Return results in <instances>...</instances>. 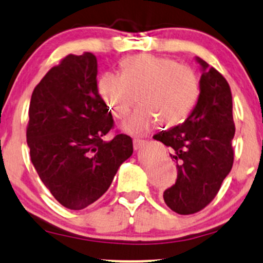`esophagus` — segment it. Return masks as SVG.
<instances>
[{
	"mask_svg": "<svg viewBox=\"0 0 263 263\" xmlns=\"http://www.w3.org/2000/svg\"><path fill=\"white\" fill-rule=\"evenodd\" d=\"M145 145V140H140V139H134L133 140V147L134 150H139V148L142 147Z\"/></svg>",
	"mask_w": 263,
	"mask_h": 263,
	"instance_id": "34e87169",
	"label": "esophagus"
}]
</instances>
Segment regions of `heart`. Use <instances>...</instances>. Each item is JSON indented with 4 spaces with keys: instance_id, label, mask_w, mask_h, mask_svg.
I'll return each instance as SVG.
<instances>
[{
    "instance_id": "obj_1",
    "label": "heart",
    "mask_w": 263,
    "mask_h": 263,
    "mask_svg": "<svg viewBox=\"0 0 263 263\" xmlns=\"http://www.w3.org/2000/svg\"><path fill=\"white\" fill-rule=\"evenodd\" d=\"M121 67L123 77L103 74L97 87L117 119L126 118L135 100L140 105L125 122L126 133L142 135L156 123L170 128L185 119L199 95L193 68L154 54L128 57Z\"/></svg>"
}]
</instances>
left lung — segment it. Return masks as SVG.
I'll return each instance as SVG.
<instances>
[{"label": "left lung", "mask_w": 263, "mask_h": 263, "mask_svg": "<svg viewBox=\"0 0 263 263\" xmlns=\"http://www.w3.org/2000/svg\"><path fill=\"white\" fill-rule=\"evenodd\" d=\"M202 67L196 106L183 124L154 135L170 147L178 177L163 193L166 205L179 215H193L215 199L234 161L235 134L232 91L218 70L196 57Z\"/></svg>", "instance_id": "left-lung-1"}]
</instances>
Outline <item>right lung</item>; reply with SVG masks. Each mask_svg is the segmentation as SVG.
<instances>
[{
    "mask_svg": "<svg viewBox=\"0 0 263 263\" xmlns=\"http://www.w3.org/2000/svg\"><path fill=\"white\" fill-rule=\"evenodd\" d=\"M97 58L68 54L32 91L27 142L39 177L61 205L83 210L99 200L133 154V140L116 134L97 89Z\"/></svg>",
    "mask_w": 263,
    "mask_h": 263,
    "instance_id": "right-lung-1",
    "label": "right lung"
}]
</instances>
